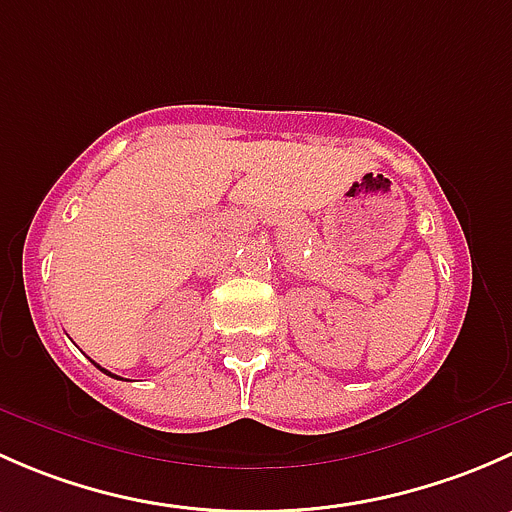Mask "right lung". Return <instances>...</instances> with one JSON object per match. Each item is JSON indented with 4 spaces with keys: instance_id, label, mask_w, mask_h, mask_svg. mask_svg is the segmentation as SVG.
I'll return each instance as SVG.
<instances>
[{
    "instance_id": "obj_1",
    "label": "right lung",
    "mask_w": 512,
    "mask_h": 512,
    "mask_svg": "<svg viewBox=\"0 0 512 512\" xmlns=\"http://www.w3.org/2000/svg\"><path fill=\"white\" fill-rule=\"evenodd\" d=\"M96 366H98V364H96ZM98 369H101V366H98ZM101 371H106V369H101ZM106 374H108V376H113V374H111V371H106Z\"/></svg>"
}]
</instances>
